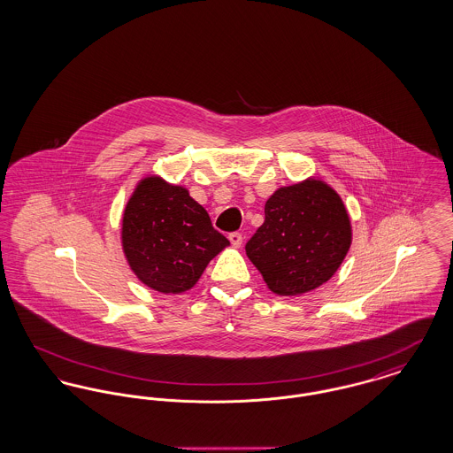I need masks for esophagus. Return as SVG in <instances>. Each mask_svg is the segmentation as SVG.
Wrapping results in <instances>:
<instances>
[{
    "mask_svg": "<svg viewBox=\"0 0 453 453\" xmlns=\"http://www.w3.org/2000/svg\"><path fill=\"white\" fill-rule=\"evenodd\" d=\"M229 241H231V244H233V246L239 248V246H241V242H242V236H241L239 233H231V234H229Z\"/></svg>",
    "mask_w": 453,
    "mask_h": 453,
    "instance_id": "esophagus-1",
    "label": "esophagus"
}]
</instances>
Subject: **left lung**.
<instances>
[{
	"mask_svg": "<svg viewBox=\"0 0 453 453\" xmlns=\"http://www.w3.org/2000/svg\"><path fill=\"white\" fill-rule=\"evenodd\" d=\"M351 244L345 205L329 185L305 180L279 188L265 203V222L246 255L279 296H299L329 280Z\"/></svg>",
	"mask_w": 453,
	"mask_h": 453,
	"instance_id": "left-lung-1",
	"label": "left lung"
}]
</instances>
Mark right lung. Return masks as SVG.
<instances>
[{"instance_id":"right-lung-1","label":"right lung","mask_w":453,"mask_h":453,"mask_svg":"<svg viewBox=\"0 0 453 453\" xmlns=\"http://www.w3.org/2000/svg\"><path fill=\"white\" fill-rule=\"evenodd\" d=\"M229 244L183 187L144 178L122 219V246L137 279L163 294L192 288Z\"/></svg>"}]
</instances>
